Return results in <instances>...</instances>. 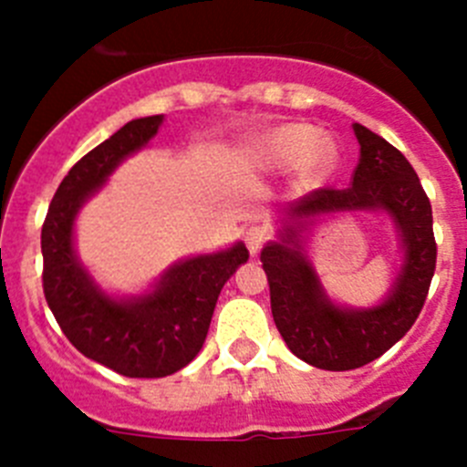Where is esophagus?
I'll use <instances>...</instances> for the list:
<instances>
[{"label": "esophagus", "instance_id": "1", "mask_svg": "<svg viewBox=\"0 0 467 467\" xmlns=\"http://www.w3.org/2000/svg\"><path fill=\"white\" fill-rule=\"evenodd\" d=\"M266 241H269V231L262 229V226H250V229L245 231V243L250 254H257Z\"/></svg>", "mask_w": 467, "mask_h": 467}]
</instances>
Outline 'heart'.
I'll return each mask as SVG.
<instances>
[{
  "label": "heart",
  "mask_w": 467,
  "mask_h": 467,
  "mask_svg": "<svg viewBox=\"0 0 467 467\" xmlns=\"http://www.w3.org/2000/svg\"><path fill=\"white\" fill-rule=\"evenodd\" d=\"M243 163L253 172H283L296 166V184L316 189L332 175L337 150L327 138H317L316 128L285 123L247 144Z\"/></svg>",
  "instance_id": "heart-1"
}]
</instances>
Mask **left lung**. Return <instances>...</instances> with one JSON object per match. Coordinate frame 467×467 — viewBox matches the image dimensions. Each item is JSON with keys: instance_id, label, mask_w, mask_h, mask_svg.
I'll use <instances>...</instances> for the list:
<instances>
[{"instance_id": "left-lung-1", "label": "left lung", "mask_w": 467, "mask_h": 467, "mask_svg": "<svg viewBox=\"0 0 467 467\" xmlns=\"http://www.w3.org/2000/svg\"><path fill=\"white\" fill-rule=\"evenodd\" d=\"M360 142L350 187H323L285 210L280 241L262 250L271 287V313L287 348L329 372L358 369L398 344L426 304L437 262L432 208L411 163L381 135L353 123ZM383 209L394 217L405 250L403 271L379 307L341 309L324 295L300 234L327 212Z\"/></svg>"}]
</instances>
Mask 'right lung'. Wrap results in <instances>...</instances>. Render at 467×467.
I'll use <instances>...</instances> for the list:
<instances>
[{
    "label": "right lung",
    "instance_id": "add662e5",
    "mask_svg": "<svg viewBox=\"0 0 467 467\" xmlns=\"http://www.w3.org/2000/svg\"><path fill=\"white\" fill-rule=\"evenodd\" d=\"M163 114L128 121L98 144L57 187L41 226L44 296L74 348L130 379H161L203 348L226 280L247 262L243 243L175 264L150 295L114 299L93 283L74 253V220L126 156L150 142Z\"/></svg>",
    "mask_w": 467,
    "mask_h": 467
}]
</instances>
